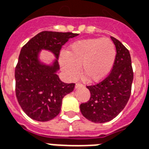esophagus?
Wrapping results in <instances>:
<instances>
[{"label": "esophagus", "mask_w": 149, "mask_h": 149, "mask_svg": "<svg viewBox=\"0 0 149 149\" xmlns=\"http://www.w3.org/2000/svg\"><path fill=\"white\" fill-rule=\"evenodd\" d=\"M83 84H80V83H77V84H76V86H75V88H80V87H83Z\"/></svg>", "instance_id": "obj_1"}]
</instances>
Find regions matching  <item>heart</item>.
<instances>
[{
  "label": "heart",
  "instance_id": "b5f03b06",
  "mask_svg": "<svg viewBox=\"0 0 149 149\" xmlns=\"http://www.w3.org/2000/svg\"><path fill=\"white\" fill-rule=\"evenodd\" d=\"M117 50L114 43L107 38H91L76 42L67 54H61L60 65L70 80L82 74L90 82L105 79L114 65Z\"/></svg>",
  "mask_w": 149,
  "mask_h": 149
}]
</instances>
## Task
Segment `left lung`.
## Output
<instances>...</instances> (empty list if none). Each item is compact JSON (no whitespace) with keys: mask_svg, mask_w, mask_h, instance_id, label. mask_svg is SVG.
Segmentation results:
<instances>
[{"mask_svg":"<svg viewBox=\"0 0 149 149\" xmlns=\"http://www.w3.org/2000/svg\"><path fill=\"white\" fill-rule=\"evenodd\" d=\"M111 38L117 50L114 66L104 80L87 86L91 97L80 106L83 116L95 123L114 118L124 109L131 94L133 72L130 54L120 41L112 36Z\"/></svg>","mask_w":149,"mask_h":149,"instance_id":"1","label":"left lung"}]
</instances>
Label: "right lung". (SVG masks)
<instances>
[{
  "instance_id": "obj_1",
  "label": "right lung",
  "mask_w": 149,
  "mask_h": 149,
  "mask_svg": "<svg viewBox=\"0 0 149 149\" xmlns=\"http://www.w3.org/2000/svg\"><path fill=\"white\" fill-rule=\"evenodd\" d=\"M72 32L42 31L22 47L15 69L16 95L27 116L38 122L54 118L61 111L62 99L73 91L75 84L60 80L58 58L64 44L77 36ZM42 49L55 54L57 59L53 66L41 64L38 54Z\"/></svg>"
}]
</instances>
